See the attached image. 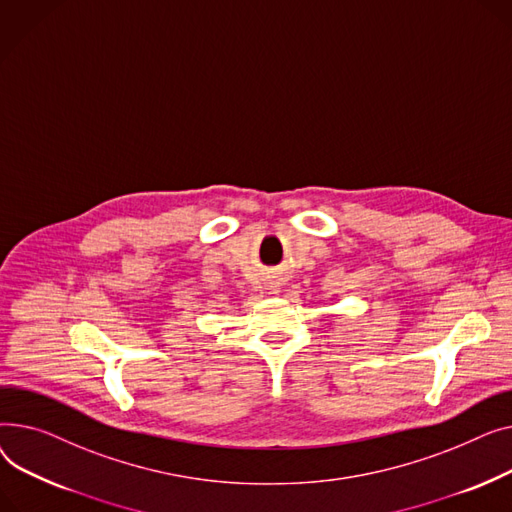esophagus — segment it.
<instances>
[{"label": "esophagus", "mask_w": 512, "mask_h": 512, "mask_svg": "<svg viewBox=\"0 0 512 512\" xmlns=\"http://www.w3.org/2000/svg\"><path fill=\"white\" fill-rule=\"evenodd\" d=\"M270 289H273L275 293H279V285H270Z\"/></svg>", "instance_id": "34e87169"}]
</instances>
